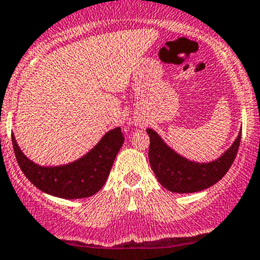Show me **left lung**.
<instances>
[{"label": "left lung", "mask_w": 260, "mask_h": 260, "mask_svg": "<svg viewBox=\"0 0 260 260\" xmlns=\"http://www.w3.org/2000/svg\"><path fill=\"white\" fill-rule=\"evenodd\" d=\"M150 138L149 163L155 177L163 187L172 192H197L208 189L226 175L237 154L241 132L234 144L213 162L198 163L177 154L166 144L159 135L147 128Z\"/></svg>", "instance_id": "obj_1"}]
</instances>
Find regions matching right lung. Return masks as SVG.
Here are the masks:
<instances>
[{
    "label": "right lung",
    "mask_w": 260,
    "mask_h": 260,
    "mask_svg": "<svg viewBox=\"0 0 260 260\" xmlns=\"http://www.w3.org/2000/svg\"><path fill=\"white\" fill-rule=\"evenodd\" d=\"M11 138L16 160L26 179L43 192L63 199L88 198L100 191L107 181L113 160L125 140L121 127H116L75 162L44 167L29 159L20 150L14 134Z\"/></svg>",
    "instance_id": "1"
}]
</instances>
